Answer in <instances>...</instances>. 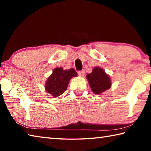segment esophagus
Instances as JSON below:
<instances>
[{"mask_svg": "<svg viewBox=\"0 0 151 151\" xmlns=\"http://www.w3.org/2000/svg\"><path fill=\"white\" fill-rule=\"evenodd\" d=\"M85 70H82L78 71V74L81 76H83L84 75H85Z\"/></svg>", "mask_w": 151, "mask_h": 151, "instance_id": "esophagus-1", "label": "esophagus"}]
</instances>
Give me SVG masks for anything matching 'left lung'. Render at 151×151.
<instances>
[{"instance_id":"8db88e82","label":"left lung","mask_w":151,"mask_h":151,"mask_svg":"<svg viewBox=\"0 0 151 151\" xmlns=\"http://www.w3.org/2000/svg\"><path fill=\"white\" fill-rule=\"evenodd\" d=\"M91 90L96 94H101L111 86V81L103 68H94L93 72L86 76Z\"/></svg>"}]
</instances>
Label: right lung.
<instances>
[{
  "mask_svg": "<svg viewBox=\"0 0 151 151\" xmlns=\"http://www.w3.org/2000/svg\"><path fill=\"white\" fill-rule=\"evenodd\" d=\"M76 76L73 68L65 70L61 67L56 68L45 84L46 91L54 97L60 96L66 91L70 78Z\"/></svg>",
  "mask_w": 151,
  "mask_h": 151,
  "instance_id": "add662e5",
  "label": "right lung"
}]
</instances>
